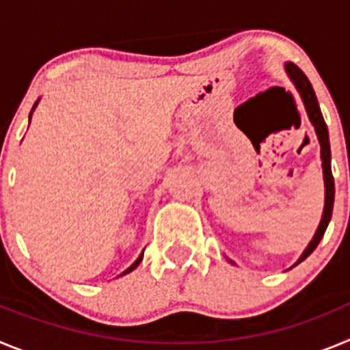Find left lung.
<instances>
[{"label":"left lung","instance_id":"1","mask_svg":"<svg viewBox=\"0 0 350 350\" xmlns=\"http://www.w3.org/2000/svg\"><path fill=\"white\" fill-rule=\"evenodd\" d=\"M284 70H286L287 77L293 82V85L298 91L299 98H301L303 105H305V110H307V116L310 119L312 126L315 129V135H317V140H319L321 145V161H323V178H324V208H323V217H321L319 226L315 230L314 237L308 242V245L305 247V250L301 252V256L298 258V261L293 265H299L301 261L308 258L315 250V247L319 245V242L323 240L324 231H326L327 224L332 221V213H333V202H335V180H333V173H332V148H329V137H327V126L323 119V113H321L319 103H317V98H315V92L312 89V83L308 82V79L305 77L301 70H299L296 64L286 63L284 64ZM231 265H234V261L228 259ZM291 267V268H293Z\"/></svg>","mask_w":350,"mask_h":350}]
</instances>
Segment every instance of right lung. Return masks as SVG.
<instances>
[{
    "mask_svg": "<svg viewBox=\"0 0 350 350\" xmlns=\"http://www.w3.org/2000/svg\"><path fill=\"white\" fill-rule=\"evenodd\" d=\"M38 101H40V98H38V100H36V103H35V107H33V110H31V113H29V122H31V116H33V112H35V108H36V105H38ZM142 259H144V252H142V254L138 256V259H137V261L133 262V265H131V267L128 268V270H124V271H122V273H120L119 277H122V275H126V273H129V271H133V270H135V268H137L138 265H140V262H142Z\"/></svg>",
    "mask_w": 350,
    "mask_h": 350,
    "instance_id": "right-lung-1",
    "label": "right lung"
}]
</instances>
